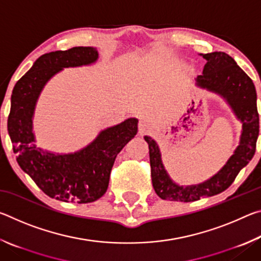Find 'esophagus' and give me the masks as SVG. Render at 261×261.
<instances>
[{
    "label": "esophagus",
    "instance_id": "1",
    "mask_svg": "<svg viewBox=\"0 0 261 261\" xmlns=\"http://www.w3.org/2000/svg\"><path fill=\"white\" fill-rule=\"evenodd\" d=\"M149 127H151V124H149V122L146 120V118H141L138 123V129L140 134H145V132H147L149 130Z\"/></svg>",
    "mask_w": 261,
    "mask_h": 261
}]
</instances>
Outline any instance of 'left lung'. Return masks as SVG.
<instances>
[{
	"label": "left lung",
	"mask_w": 261,
	"mask_h": 261,
	"mask_svg": "<svg viewBox=\"0 0 261 261\" xmlns=\"http://www.w3.org/2000/svg\"><path fill=\"white\" fill-rule=\"evenodd\" d=\"M207 61L202 74L196 78L197 86L222 96L242 122L240 145L218 174L200 184L180 187L169 177L163 167L161 153L155 140L145 136L149 148V163L153 188L163 200L194 201L202 197L219 194L230 187L243 167L255 152L259 136V114L254 84L238 67L235 60L223 51L201 54Z\"/></svg>",
	"instance_id": "obj_1"
}]
</instances>
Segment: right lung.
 Instances as JSON below:
<instances>
[{
    "instance_id": "1",
    "label": "right lung",
    "mask_w": 261,
    "mask_h": 261,
    "mask_svg": "<svg viewBox=\"0 0 261 261\" xmlns=\"http://www.w3.org/2000/svg\"><path fill=\"white\" fill-rule=\"evenodd\" d=\"M98 57L93 47L47 53L12 90L8 131L17 162L47 196L61 201L87 204L102 197L115 159L138 131V120L127 118L101 131L81 151L69 154L43 151L34 144L32 118L43 86L62 69L92 64Z\"/></svg>"
}]
</instances>
